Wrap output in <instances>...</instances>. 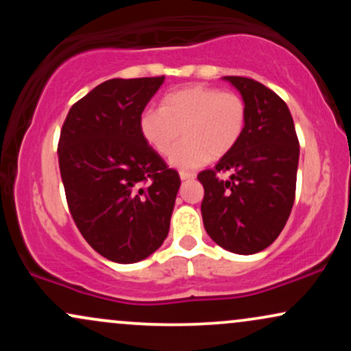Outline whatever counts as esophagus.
Listing matches in <instances>:
<instances>
[{
	"label": "esophagus",
	"instance_id": "34e87169",
	"mask_svg": "<svg viewBox=\"0 0 351 351\" xmlns=\"http://www.w3.org/2000/svg\"><path fill=\"white\" fill-rule=\"evenodd\" d=\"M195 173H189V171H180V178L181 180H193V178H195Z\"/></svg>",
	"mask_w": 351,
	"mask_h": 351
}]
</instances>
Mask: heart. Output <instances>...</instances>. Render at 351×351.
I'll use <instances>...</instances> for the list:
<instances>
[{
	"label": "heart",
	"mask_w": 351,
	"mask_h": 351,
	"mask_svg": "<svg viewBox=\"0 0 351 351\" xmlns=\"http://www.w3.org/2000/svg\"><path fill=\"white\" fill-rule=\"evenodd\" d=\"M247 125V106L236 92L193 84L168 92L160 108H145L138 127L143 140L158 155H170L183 131L185 140L170 163L193 170L211 156L221 158L239 143Z\"/></svg>",
	"instance_id": "heart-1"
}]
</instances>
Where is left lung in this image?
Segmentation results:
<instances>
[{
	"mask_svg": "<svg viewBox=\"0 0 351 351\" xmlns=\"http://www.w3.org/2000/svg\"><path fill=\"white\" fill-rule=\"evenodd\" d=\"M243 95L247 125L239 143L198 175L204 229L221 247L256 254L287 223L295 199L299 138L287 104L254 79L224 77ZM229 172L228 180L220 175Z\"/></svg>",
	"mask_w": 351,
	"mask_h": 351,
	"instance_id": "left-lung-1",
	"label": "left lung"
}]
</instances>
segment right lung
I'll return each mask as SVG.
<instances>
[{
	"label": "right lung",
	"instance_id": "1",
	"mask_svg": "<svg viewBox=\"0 0 351 351\" xmlns=\"http://www.w3.org/2000/svg\"><path fill=\"white\" fill-rule=\"evenodd\" d=\"M165 77L110 79L71 107L58 155L67 206L94 251L138 263L163 244L181 184L138 120Z\"/></svg>",
	"mask_w": 351,
	"mask_h": 351
}]
</instances>
